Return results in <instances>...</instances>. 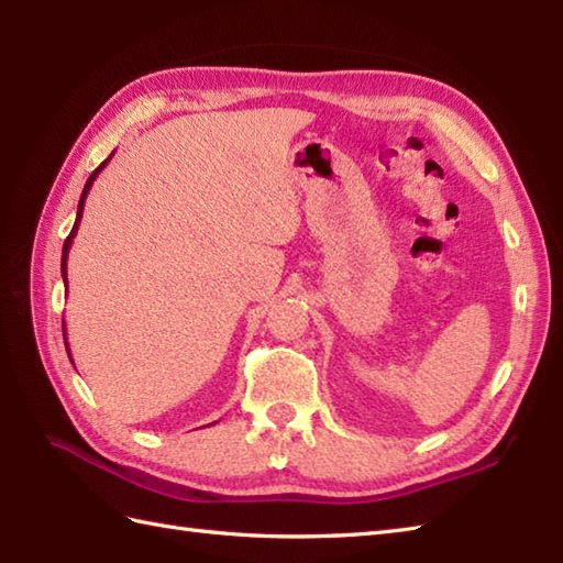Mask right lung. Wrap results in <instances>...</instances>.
<instances>
[{"instance_id": "add662e5", "label": "right lung", "mask_w": 563, "mask_h": 563, "mask_svg": "<svg viewBox=\"0 0 563 563\" xmlns=\"http://www.w3.org/2000/svg\"><path fill=\"white\" fill-rule=\"evenodd\" d=\"M111 157H113V152H111ZM111 157L106 159V162H101V166L99 169H93V174L89 176V181L84 184V190H81V198H79V206H77V220H75V227H71V232H69V236L65 239V246H63V263H59V268H63V280L67 283V254H69V249H71V242H75V236H77V230H79V222H81V212H84V200H87V196H89V190H91V186H93V181H97V176L101 174V169L106 164L111 162ZM63 336H65V349H67V355H69V345H67V331H65V321H63ZM69 361H71V355H69Z\"/></svg>"}]
</instances>
